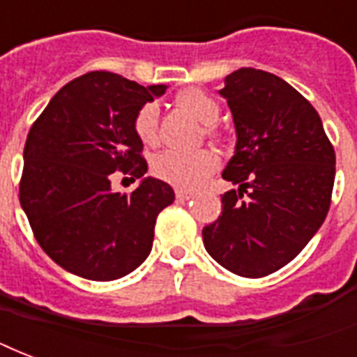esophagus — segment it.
<instances>
[{
  "mask_svg": "<svg viewBox=\"0 0 357 357\" xmlns=\"http://www.w3.org/2000/svg\"><path fill=\"white\" fill-rule=\"evenodd\" d=\"M175 195H176V199H181V201H188L194 197V194H192V192H188V190H176Z\"/></svg>",
  "mask_w": 357,
  "mask_h": 357,
  "instance_id": "1",
  "label": "esophagus"
}]
</instances>
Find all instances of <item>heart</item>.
<instances>
[{
  "instance_id": "b5f03b06",
  "label": "heart",
  "mask_w": 357,
  "mask_h": 357,
  "mask_svg": "<svg viewBox=\"0 0 357 357\" xmlns=\"http://www.w3.org/2000/svg\"><path fill=\"white\" fill-rule=\"evenodd\" d=\"M176 103L181 109L190 112L203 124H214L218 120L220 107L211 96L197 90L188 88L182 90L176 96ZM158 118L160 109L156 103H144L135 114L133 120V131L144 144H152L158 137ZM208 133H214L208 126ZM218 156L213 150H197V152H176V150H165L158 154L152 162V173L162 181L175 184L178 188L194 190L207 181V176L218 169Z\"/></svg>"
}]
</instances>
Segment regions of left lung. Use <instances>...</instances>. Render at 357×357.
Returning a JSON list of instances; mask_svg holds the SVG:
<instances>
[{"instance_id": "1", "label": "left lung", "mask_w": 357, "mask_h": 357, "mask_svg": "<svg viewBox=\"0 0 357 357\" xmlns=\"http://www.w3.org/2000/svg\"><path fill=\"white\" fill-rule=\"evenodd\" d=\"M220 96L237 131L222 176L239 190L222 195L203 243L227 271L261 278L290 264L324 224L335 150L314 107L277 75L243 67L224 79Z\"/></svg>"}]
</instances>
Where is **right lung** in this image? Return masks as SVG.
I'll return each instance as SVG.
<instances>
[{
  "label": "right lung",
  "instance_id": "right-lung-1",
  "mask_svg": "<svg viewBox=\"0 0 357 357\" xmlns=\"http://www.w3.org/2000/svg\"><path fill=\"white\" fill-rule=\"evenodd\" d=\"M165 90L92 71L67 82L29 130L20 205L43 250L77 277L116 280L149 258L158 214L175 192L144 176L149 165L133 120ZM114 170L142 184L114 195Z\"/></svg>",
  "mask_w": 357,
  "mask_h": 357
}]
</instances>
